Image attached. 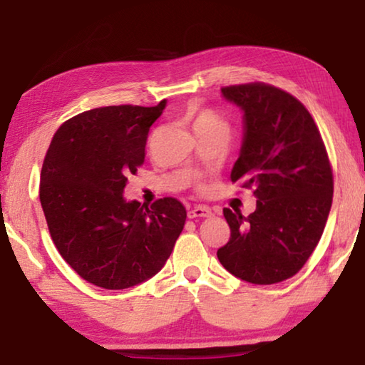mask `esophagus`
I'll return each mask as SVG.
<instances>
[{
  "label": "esophagus",
  "mask_w": 365,
  "mask_h": 365,
  "mask_svg": "<svg viewBox=\"0 0 365 365\" xmlns=\"http://www.w3.org/2000/svg\"><path fill=\"white\" fill-rule=\"evenodd\" d=\"M212 215V211L206 206H195L188 211V219H197V217H209Z\"/></svg>",
  "instance_id": "obj_1"
}]
</instances>
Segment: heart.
Here are the masks:
<instances>
[{
	"label": "heart",
	"mask_w": 365,
	"mask_h": 365,
	"mask_svg": "<svg viewBox=\"0 0 365 365\" xmlns=\"http://www.w3.org/2000/svg\"><path fill=\"white\" fill-rule=\"evenodd\" d=\"M195 128L197 127H227L225 122L211 109H196L195 110ZM201 187L205 185L201 183Z\"/></svg>",
	"instance_id": "b5f03b06"
}]
</instances>
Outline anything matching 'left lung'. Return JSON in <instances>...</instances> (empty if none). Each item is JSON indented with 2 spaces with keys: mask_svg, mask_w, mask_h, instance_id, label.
<instances>
[{
  "mask_svg": "<svg viewBox=\"0 0 365 365\" xmlns=\"http://www.w3.org/2000/svg\"><path fill=\"white\" fill-rule=\"evenodd\" d=\"M245 113V137L232 182L255 188L256 211L224 209L230 240L217 251L238 279L272 285L298 274L316 250L329 219L333 172L324 140L299 100L274 85L222 88Z\"/></svg>",
  "mask_w": 365,
  "mask_h": 365,
  "instance_id": "left-lung-1",
  "label": "left lung"
}]
</instances>
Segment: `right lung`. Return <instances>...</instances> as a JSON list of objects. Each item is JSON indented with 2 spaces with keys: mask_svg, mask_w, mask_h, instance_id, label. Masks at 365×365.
Wrapping results in <instances>:
<instances>
[{
  "mask_svg": "<svg viewBox=\"0 0 365 365\" xmlns=\"http://www.w3.org/2000/svg\"><path fill=\"white\" fill-rule=\"evenodd\" d=\"M158 106H106L73 115L49 143L40 175V202L54 245L88 283L123 289L164 267L187 209L175 197L151 207L123 200L127 177L145 163Z\"/></svg>",
  "mask_w": 365,
  "mask_h": 365,
  "instance_id": "right-lung-1",
  "label": "right lung"
}]
</instances>
